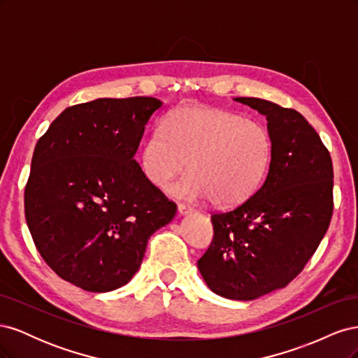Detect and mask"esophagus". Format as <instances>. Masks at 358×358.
I'll return each mask as SVG.
<instances>
[{
	"label": "esophagus",
	"mask_w": 358,
	"mask_h": 358,
	"mask_svg": "<svg viewBox=\"0 0 358 358\" xmlns=\"http://www.w3.org/2000/svg\"><path fill=\"white\" fill-rule=\"evenodd\" d=\"M194 209L191 208V206H188V204H183V203H179L178 204V212H179V215H188V213H191Z\"/></svg>",
	"instance_id": "esophagus-1"
}]
</instances>
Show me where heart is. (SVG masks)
<instances>
[{
  "label": "heart",
  "instance_id": "b5f03b06",
  "mask_svg": "<svg viewBox=\"0 0 358 358\" xmlns=\"http://www.w3.org/2000/svg\"><path fill=\"white\" fill-rule=\"evenodd\" d=\"M270 161L272 140L263 125L230 110L185 106L145 140L140 170L167 191L189 167L192 173L176 188L179 196L236 208L262 187Z\"/></svg>",
  "mask_w": 358,
  "mask_h": 358
}]
</instances>
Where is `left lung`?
Masks as SVG:
<instances>
[{
	"label": "left lung",
	"mask_w": 358,
	"mask_h": 358,
	"mask_svg": "<svg viewBox=\"0 0 358 358\" xmlns=\"http://www.w3.org/2000/svg\"><path fill=\"white\" fill-rule=\"evenodd\" d=\"M234 100L266 116L272 161L251 199L212 215L213 241L197 266L215 294L254 300L287 287L317 251L333 213V164L297 110L252 96Z\"/></svg>",
	"instance_id": "obj_1"
}]
</instances>
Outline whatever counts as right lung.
Instances as JSON below:
<instances>
[{
	"instance_id": "right-lung-1",
	"label": "right lung",
	"mask_w": 358,
	"mask_h": 358,
	"mask_svg": "<svg viewBox=\"0 0 358 358\" xmlns=\"http://www.w3.org/2000/svg\"><path fill=\"white\" fill-rule=\"evenodd\" d=\"M161 106L152 96L76 104L36 145L25 187L29 233L53 272L85 291L128 284L149 237L175 218L178 206L134 159Z\"/></svg>"
}]
</instances>
